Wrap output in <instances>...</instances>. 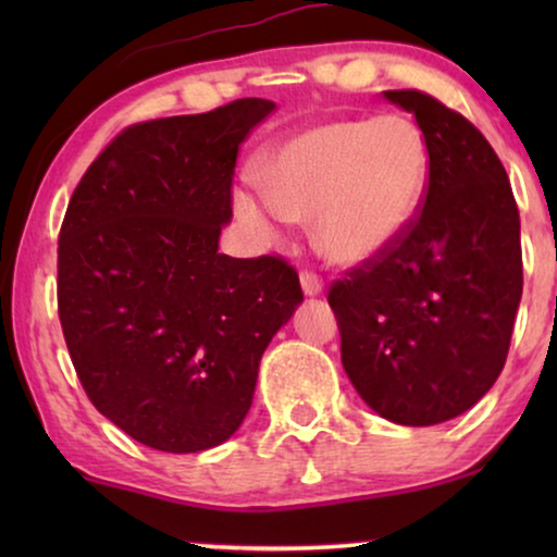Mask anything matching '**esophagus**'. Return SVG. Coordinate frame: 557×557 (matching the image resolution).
<instances>
[{
    "instance_id": "1",
    "label": "esophagus",
    "mask_w": 557,
    "mask_h": 557,
    "mask_svg": "<svg viewBox=\"0 0 557 557\" xmlns=\"http://www.w3.org/2000/svg\"><path fill=\"white\" fill-rule=\"evenodd\" d=\"M301 288L307 296H317V294H322L324 284H322V278H319V273L304 269L301 271Z\"/></svg>"
}]
</instances>
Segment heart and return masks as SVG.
Listing matches in <instances>:
<instances>
[{"mask_svg": "<svg viewBox=\"0 0 557 557\" xmlns=\"http://www.w3.org/2000/svg\"><path fill=\"white\" fill-rule=\"evenodd\" d=\"M429 154L398 113L326 121L288 139L265 174L269 195H238V212L263 235L292 220L314 223L317 246L337 263L383 253L413 218Z\"/></svg>", "mask_w": 557, "mask_h": 557, "instance_id": "1", "label": "heart"}]
</instances>
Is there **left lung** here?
I'll return each mask as SVG.
<instances>
[{
    "label": "left lung",
    "mask_w": 557,
    "mask_h": 557,
    "mask_svg": "<svg viewBox=\"0 0 557 557\" xmlns=\"http://www.w3.org/2000/svg\"><path fill=\"white\" fill-rule=\"evenodd\" d=\"M429 151L421 208L383 253L330 286L342 364L400 425L461 416L505 368L522 299L520 212L482 132L423 90H385Z\"/></svg>",
    "instance_id": "obj_1"
}]
</instances>
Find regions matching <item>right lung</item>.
Listing matches in <instances>:
<instances>
[{
    "instance_id": "right-lung-1",
    "label": "right lung",
    "mask_w": 557,
    "mask_h": 557,
    "mask_svg": "<svg viewBox=\"0 0 557 557\" xmlns=\"http://www.w3.org/2000/svg\"><path fill=\"white\" fill-rule=\"evenodd\" d=\"M271 111L240 98L128 126L67 202L58 314L73 368L90 403L157 451L238 431L265 347L304 301L281 256L218 253L240 144Z\"/></svg>"
}]
</instances>
